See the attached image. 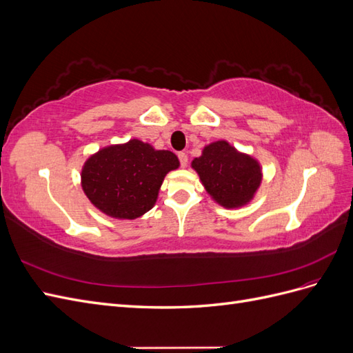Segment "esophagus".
<instances>
[{"label":"esophagus","mask_w":353,"mask_h":353,"mask_svg":"<svg viewBox=\"0 0 353 353\" xmlns=\"http://www.w3.org/2000/svg\"><path fill=\"white\" fill-rule=\"evenodd\" d=\"M178 159H179V165L181 168H185L188 163V156L184 152H179L178 153Z\"/></svg>","instance_id":"esophagus-1"}]
</instances>
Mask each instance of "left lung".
I'll list each match as a JSON object with an SVG mask.
<instances>
[{"instance_id": "1", "label": "left lung", "mask_w": 353, "mask_h": 353, "mask_svg": "<svg viewBox=\"0 0 353 353\" xmlns=\"http://www.w3.org/2000/svg\"><path fill=\"white\" fill-rule=\"evenodd\" d=\"M191 166L208 193L223 208H240L249 203L262 179L259 163L250 156L239 153L227 141L205 147Z\"/></svg>"}]
</instances>
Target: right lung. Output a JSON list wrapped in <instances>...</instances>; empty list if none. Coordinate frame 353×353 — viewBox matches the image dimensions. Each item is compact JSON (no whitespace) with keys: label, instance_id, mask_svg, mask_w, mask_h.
Listing matches in <instances>:
<instances>
[{"label":"right lung","instance_id":"right-lung-1","mask_svg":"<svg viewBox=\"0 0 353 353\" xmlns=\"http://www.w3.org/2000/svg\"><path fill=\"white\" fill-rule=\"evenodd\" d=\"M178 157L140 140L110 145L91 156L82 169V188L95 208L119 219H135L150 210Z\"/></svg>","mask_w":353,"mask_h":353}]
</instances>
